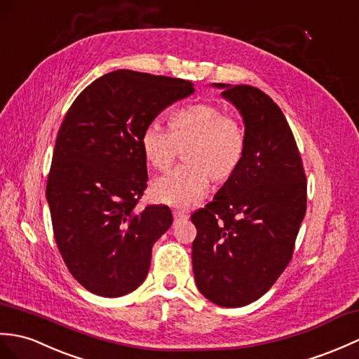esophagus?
Here are the masks:
<instances>
[{
    "label": "esophagus",
    "mask_w": 359,
    "mask_h": 359,
    "mask_svg": "<svg viewBox=\"0 0 359 359\" xmlns=\"http://www.w3.org/2000/svg\"><path fill=\"white\" fill-rule=\"evenodd\" d=\"M174 220H187L188 219V214L183 212V211H174Z\"/></svg>",
    "instance_id": "obj_1"
}]
</instances>
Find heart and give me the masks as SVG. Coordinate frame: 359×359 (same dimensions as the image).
<instances>
[{
  "label": "heart",
  "mask_w": 359,
  "mask_h": 359,
  "mask_svg": "<svg viewBox=\"0 0 359 359\" xmlns=\"http://www.w3.org/2000/svg\"><path fill=\"white\" fill-rule=\"evenodd\" d=\"M171 131L154 121L140 137L142 153L156 170L166 171L183 149L185 165L156 179L153 196L174 208H188L202 198L211 179L228 182L243 159L241 125L212 104L180 108L170 119Z\"/></svg>",
  "instance_id": "b5f03b06"
}]
</instances>
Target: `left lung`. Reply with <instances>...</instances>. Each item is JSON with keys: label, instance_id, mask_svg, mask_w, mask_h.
I'll list each match as a JSON object with an SVG mask.
<instances>
[{"label": "left lung", "instance_id": "left-lung-1", "mask_svg": "<svg viewBox=\"0 0 359 359\" xmlns=\"http://www.w3.org/2000/svg\"><path fill=\"white\" fill-rule=\"evenodd\" d=\"M245 123L243 159L211 203L191 215L196 286L222 307L264 295L286 269L306 214V174L292 130L251 86L212 84Z\"/></svg>", "mask_w": 359, "mask_h": 359}]
</instances>
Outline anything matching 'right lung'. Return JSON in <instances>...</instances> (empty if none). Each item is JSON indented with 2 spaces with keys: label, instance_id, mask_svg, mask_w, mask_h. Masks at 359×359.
I'll list each match as a JSON object with an SVG mask.
<instances>
[{
  "label": "right lung",
  "instance_id": "right-lung-1",
  "mask_svg": "<svg viewBox=\"0 0 359 359\" xmlns=\"http://www.w3.org/2000/svg\"><path fill=\"white\" fill-rule=\"evenodd\" d=\"M193 93L191 81L116 70L67 111L46 196L64 263L91 294L122 297L147 278L172 214L165 205L136 208L148 182L140 137L166 107Z\"/></svg>",
  "mask_w": 359,
  "mask_h": 359
}]
</instances>
